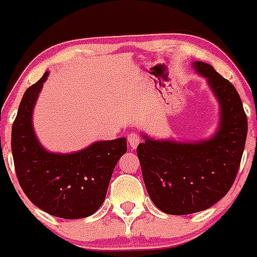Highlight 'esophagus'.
Returning <instances> with one entry per match:
<instances>
[{
    "mask_svg": "<svg viewBox=\"0 0 257 257\" xmlns=\"http://www.w3.org/2000/svg\"><path fill=\"white\" fill-rule=\"evenodd\" d=\"M141 142H142V139H141V137L138 136V134L131 133L128 136V143H129V145H131L132 149H136V148L138 147V144L141 143Z\"/></svg>",
    "mask_w": 257,
    "mask_h": 257,
    "instance_id": "esophagus-1",
    "label": "esophagus"
}]
</instances>
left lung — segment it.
Wrapping results in <instances>:
<instances>
[{
    "label": "left lung",
    "mask_w": 257,
    "mask_h": 257,
    "mask_svg": "<svg viewBox=\"0 0 257 257\" xmlns=\"http://www.w3.org/2000/svg\"><path fill=\"white\" fill-rule=\"evenodd\" d=\"M193 68L206 79L220 108L219 125L208 139H144L137 148L145 188L165 214L188 215L216 204L230 190L247 136V118L234 85L205 62Z\"/></svg>",
    "instance_id": "8db88e82"
}]
</instances>
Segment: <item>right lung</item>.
Returning a JSON list of instances; mask_svg holds the SVG:
<instances>
[{
    "label": "right lung",
    "mask_w": 257,
    "mask_h": 257,
    "mask_svg": "<svg viewBox=\"0 0 257 257\" xmlns=\"http://www.w3.org/2000/svg\"><path fill=\"white\" fill-rule=\"evenodd\" d=\"M48 74L26 90L18 107L11 137L15 169L23 193L37 208L62 219H82L102 206L114 168L126 152V139L94 142L66 154L46 149L32 116Z\"/></svg>",
    "instance_id": "obj_1"
}]
</instances>
